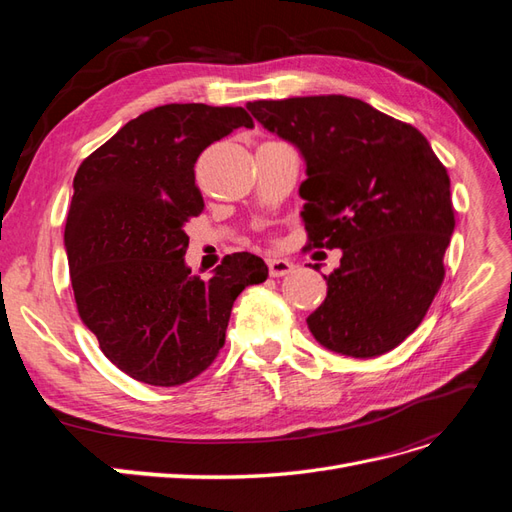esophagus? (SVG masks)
<instances>
[{"label": "esophagus", "instance_id": "esophagus-1", "mask_svg": "<svg viewBox=\"0 0 512 512\" xmlns=\"http://www.w3.org/2000/svg\"><path fill=\"white\" fill-rule=\"evenodd\" d=\"M267 265H269V275L271 277H284L294 269V265L288 258H280V256L267 258Z\"/></svg>", "mask_w": 512, "mask_h": 512}]
</instances>
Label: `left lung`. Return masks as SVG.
<instances>
[{
	"label": "left lung",
	"mask_w": 512,
	"mask_h": 512,
	"mask_svg": "<svg viewBox=\"0 0 512 512\" xmlns=\"http://www.w3.org/2000/svg\"><path fill=\"white\" fill-rule=\"evenodd\" d=\"M247 111L305 158L307 247L344 252L324 275L327 299L309 314V331L354 359L393 350L423 322L444 282L455 230L444 164L410 123L356 98L256 100Z\"/></svg>",
	"instance_id": "1"
}]
</instances>
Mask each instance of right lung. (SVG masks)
<instances>
[{"instance_id": "right-lung-1", "label": "right lung", "mask_w": 512, "mask_h": 512, "mask_svg": "<svg viewBox=\"0 0 512 512\" xmlns=\"http://www.w3.org/2000/svg\"><path fill=\"white\" fill-rule=\"evenodd\" d=\"M254 128L241 106L164 104L128 121L74 175L66 254L76 307L113 365L179 386L215 361L232 303L262 284L265 260L224 256L211 280L185 267L183 226L203 213L194 164L211 143Z\"/></svg>"}]
</instances>
